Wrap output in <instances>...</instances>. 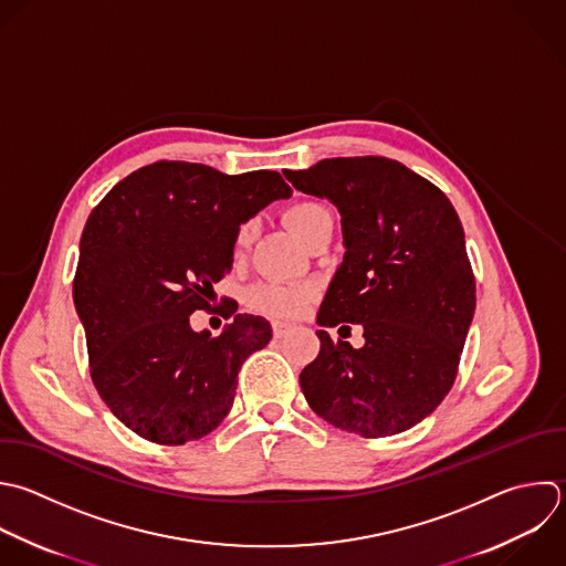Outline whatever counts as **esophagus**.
Here are the masks:
<instances>
[{
	"label": "esophagus",
	"mask_w": 566,
	"mask_h": 566,
	"mask_svg": "<svg viewBox=\"0 0 566 566\" xmlns=\"http://www.w3.org/2000/svg\"><path fill=\"white\" fill-rule=\"evenodd\" d=\"M290 329H292V325H287V323H272V334H274V338H283V336H287L290 334Z\"/></svg>",
	"instance_id": "esophagus-1"
}]
</instances>
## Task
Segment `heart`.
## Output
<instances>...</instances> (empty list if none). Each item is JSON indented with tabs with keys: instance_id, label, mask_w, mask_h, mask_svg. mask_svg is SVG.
I'll return each instance as SVG.
<instances>
[{
	"instance_id": "heart-1",
	"label": "heart",
	"mask_w": 566,
	"mask_h": 566,
	"mask_svg": "<svg viewBox=\"0 0 566 566\" xmlns=\"http://www.w3.org/2000/svg\"><path fill=\"white\" fill-rule=\"evenodd\" d=\"M332 221L329 210L318 201H296L285 210V223L307 245L325 223ZM254 239V221H243L234 232V250L243 252ZM314 303V287L307 283L261 281L248 287L245 305L272 318H298Z\"/></svg>"
}]
</instances>
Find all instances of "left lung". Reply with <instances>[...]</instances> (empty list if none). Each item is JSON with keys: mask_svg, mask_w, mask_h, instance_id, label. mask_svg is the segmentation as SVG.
<instances>
[{"mask_svg": "<svg viewBox=\"0 0 566 566\" xmlns=\"http://www.w3.org/2000/svg\"><path fill=\"white\" fill-rule=\"evenodd\" d=\"M285 177L343 217L347 250L318 325L360 323L365 336L354 349L318 329L321 352L301 389L334 427L400 433L442 402L458 374L475 310L462 223L440 188L387 157L323 159Z\"/></svg>", "mask_w": 566, "mask_h": 566, "instance_id": "1", "label": "left lung"}]
</instances>
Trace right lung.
Segmentation results:
<instances>
[{
  "mask_svg": "<svg viewBox=\"0 0 566 566\" xmlns=\"http://www.w3.org/2000/svg\"><path fill=\"white\" fill-rule=\"evenodd\" d=\"M292 188L279 172L223 175L157 161L91 212L73 281L91 378L108 409L157 444L199 440L234 402L243 360L265 347V318L237 314L221 336L192 332L212 283L232 268L234 232ZM237 310H228L232 316Z\"/></svg>",
  "mask_w": 566,
  "mask_h": 566,
  "instance_id": "add662e5",
  "label": "right lung"
}]
</instances>
